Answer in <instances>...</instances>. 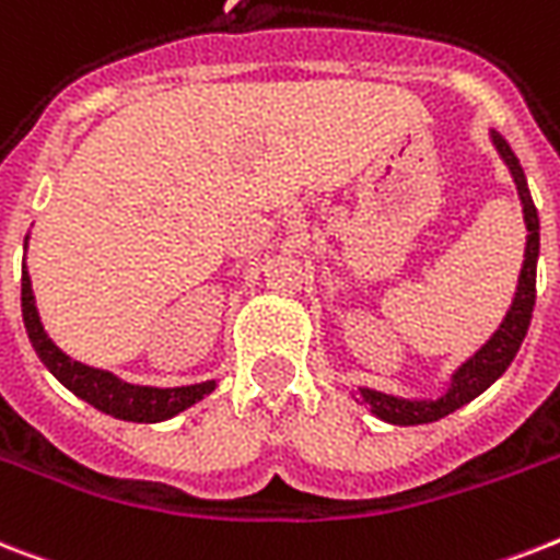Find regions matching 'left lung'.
Wrapping results in <instances>:
<instances>
[{
    "label": "left lung",
    "mask_w": 560,
    "mask_h": 560,
    "mask_svg": "<svg viewBox=\"0 0 560 560\" xmlns=\"http://www.w3.org/2000/svg\"><path fill=\"white\" fill-rule=\"evenodd\" d=\"M489 138H492V147L501 154V161L506 163L509 175H512V180L517 186L521 207H524L526 247L515 295H512V304H509L506 316L498 325V330L463 365L454 368V374L448 376V383H445V390L440 397H397V394H385V390L376 388H359V402H365L374 417L390 422V425H422V422L443 420V417L463 408L475 397H480L512 365V359H515L517 348H521L526 330H529L532 307H535V270H538L540 249L538 209L532 203L526 175L521 170V163H517L515 152L509 149V143L498 131H492Z\"/></svg>",
    "instance_id": "obj_1"
}]
</instances>
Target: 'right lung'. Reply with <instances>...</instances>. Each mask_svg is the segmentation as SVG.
Masks as SVG:
<instances>
[{
  "label": "right lung",
  "instance_id": "obj_1",
  "mask_svg": "<svg viewBox=\"0 0 560 560\" xmlns=\"http://www.w3.org/2000/svg\"><path fill=\"white\" fill-rule=\"evenodd\" d=\"M25 247H28V235H25ZM22 319H25V330L34 345L36 357L43 359V365L57 376L59 383L66 385L74 397L85 399L89 406L97 411L117 417L126 422H163L172 420L175 413L192 408L195 402H201L218 388L215 380L195 385H180V388H154V385H131L120 380L112 371L103 368H91L85 362L68 357L66 351H59L54 339L45 334L39 311H36L34 290H31L28 267L22 265Z\"/></svg>",
  "mask_w": 560,
  "mask_h": 560
}]
</instances>
